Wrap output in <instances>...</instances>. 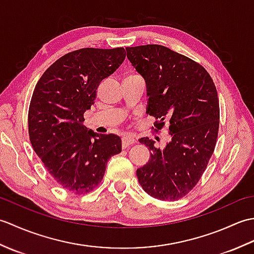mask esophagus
<instances>
[{"instance_id":"esophagus-1","label":"esophagus","mask_w":254,"mask_h":254,"mask_svg":"<svg viewBox=\"0 0 254 254\" xmlns=\"http://www.w3.org/2000/svg\"><path fill=\"white\" fill-rule=\"evenodd\" d=\"M134 143H135V139L131 136H123L122 137V146L124 148L131 146V145H133Z\"/></svg>"}]
</instances>
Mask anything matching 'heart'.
<instances>
[{
  "label": "heart",
  "mask_w": 254,
  "mask_h": 254,
  "mask_svg": "<svg viewBox=\"0 0 254 254\" xmlns=\"http://www.w3.org/2000/svg\"><path fill=\"white\" fill-rule=\"evenodd\" d=\"M128 76H133V75H128Z\"/></svg>",
  "instance_id": "b5f03b06"
}]
</instances>
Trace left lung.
<instances>
[{
	"label": "left lung",
	"mask_w": 254,
	"mask_h": 254,
	"mask_svg": "<svg viewBox=\"0 0 254 254\" xmlns=\"http://www.w3.org/2000/svg\"><path fill=\"white\" fill-rule=\"evenodd\" d=\"M127 59L146 83L147 112L155 132L168 121L171 141L165 149L142 137L146 165L136 170L143 190L160 201H177L201 179L214 153L219 127V100L210 75L201 64L159 45L127 48Z\"/></svg>",
	"instance_id": "1"
}]
</instances>
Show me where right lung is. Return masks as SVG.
I'll return each mask as SVG.
<instances>
[{
	"label": "right lung",
	"instance_id": "right-lung-1",
	"mask_svg": "<svg viewBox=\"0 0 254 254\" xmlns=\"http://www.w3.org/2000/svg\"><path fill=\"white\" fill-rule=\"evenodd\" d=\"M124 59V48L68 52L47 68L32 93L28 111L32 148L53 179L74 194L93 191L104 178L108 160L122 150L116 134H97L83 122L101 80Z\"/></svg>",
	"mask_w": 254,
	"mask_h": 254
}]
</instances>
